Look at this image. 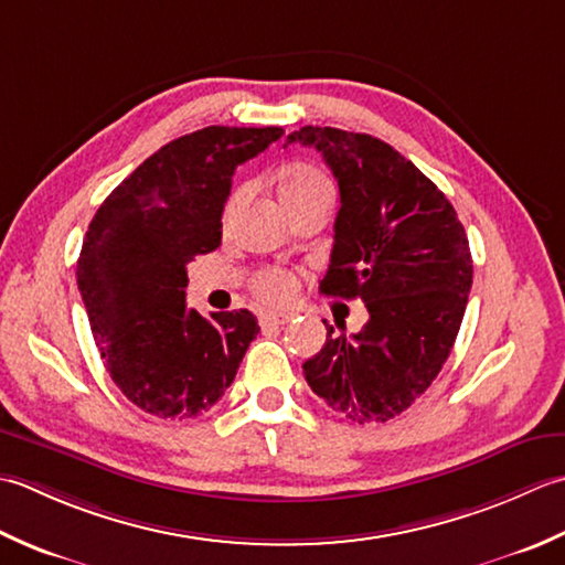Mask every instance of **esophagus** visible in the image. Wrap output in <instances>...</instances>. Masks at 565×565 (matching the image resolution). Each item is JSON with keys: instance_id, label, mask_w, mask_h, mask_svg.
<instances>
[{"instance_id": "esophagus-1", "label": "esophagus", "mask_w": 565, "mask_h": 565, "mask_svg": "<svg viewBox=\"0 0 565 565\" xmlns=\"http://www.w3.org/2000/svg\"><path fill=\"white\" fill-rule=\"evenodd\" d=\"M292 319L290 312H266L260 315V324H275V327H282L287 321Z\"/></svg>"}]
</instances>
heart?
Wrapping results in <instances>:
<instances>
[{
	"label": "heart",
	"instance_id": "b5f03b06",
	"mask_svg": "<svg viewBox=\"0 0 565 565\" xmlns=\"http://www.w3.org/2000/svg\"><path fill=\"white\" fill-rule=\"evenodd\" d=\"M244 194V188H238L232 200L226 204V212L234 210V204L241 200ZM280 200H297V198H307V194H329V180L324 178V172H319L312 166H295L285 172L280 178L278 185ZM253 290L258 292L260 299L273 305H282L290 302L297 292V278L290 270L282 268H270L258 273V278L253 280Z\"/></svg>",
	"mask_w": 565,
	"mask_h": 565
}]
</instances>
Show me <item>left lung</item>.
<instances>
[{"label":"left lung","mask_w":565,"mask_h":565,"mask_svg":"<svg viewBox=\"0 0 565 565\" xmlns=\"http://www.w3.org/2000/svg\"><path fill=\"white\" fill-rule=\"evenodd\" d=\"M287 143L315 146L339 182L329 270L319 290L363 299L371 319L331 337L302 367L309 387L349 419L405 412L454 349L473 282L463 224L446 194L393 146L367 134L302 126Z\"/></svg>","instance_id":"1"}]
</instances>
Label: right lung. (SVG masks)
Returning a JSON list of instances; mask_svg holds the SVG:
<instances>
[{
	"label": "right lung",
	"instance_id": "right-lung-1",
	"mask_svg": "<svg viewBox=\"0 0 565 565\" xmlns=\"http://www.w3.org/2000/svg\"><path fill=\"white\" fill-rule=\"evenodd\" d=\"M280 126H206L146 158L92 216L77 287L111 380L160 419H192L234 383L258 337L248 309L202 317L185 305L188 263L222 244L236 166Z\"/></svg>",
	"mask_w": 565,
	"mask_h": 565
}]
</instances>
